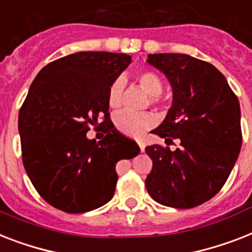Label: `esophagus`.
<instances>
[{"instance_id":"esophagus-1","label":"esophagus","mask_w":252,"mask_h":252,"mask_svg":"<svg viewBox=\"0 0 252 252\" xmlns=\"http://www.w3.org/2000/svg\"><path fill=\"white\" fill-rule=\"evenodd\" d=\"M137 144H138V146H140L141 151H144V150H145V145H144V142H142V141H138Z\"/></svg>"}]
</instances>
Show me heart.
<instances>
[{
	"label": "heart",
	"mask_w": 252,
	"mask_h": 252,
	"mask_svg": "<svg viewBox=\"0 0 252 252\" xmlns=\"http://www.w3.org/2000/svg\"><path fill=\"white\" fill-rule=\"evenodd\" d=\"M136 79L140 87L151 95L153 105L160 102V94L163 92V81L158 73L153 69H141L136 73ZM126 88V80L122 76L116 77L108 88V105L112 108H119L123 103V94ZM115 126L126 136H140L141 133L155 124V118L149 112H134L129 110L118 112L115 115Z\"/></svg>",
	"instance_id": "heart-1"
}]
</instances>
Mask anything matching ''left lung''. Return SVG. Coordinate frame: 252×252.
Wrapping results in <instances>:
<instances>
[{
    "label": "left lung",
    "instance_id": "8db88e82",
    "mask_svg": "<svg viewBox=\"0 0 252 252\" xmlns=\"http://www.w3.org/2000/svg\"><path fill=\"white\" fill-rule=\"evenodd\" d=\"M173 89V103L153 133L172 145L145 149L153 169L145 185L163 206L193 208L220 191L242 146L241 110L228 81L211 63L188 54H149Z\"/></svg>",
    "mask_w": 252,
    "mask_h": 252
}]
</instances>
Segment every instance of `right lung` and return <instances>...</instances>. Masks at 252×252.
Here are the masks:
<instances>
[{"instance_id":"right-lung-1","label":"right lung","mask_w":252,"mask_h":252,"mask_svg":"<svg viewBox=\"0 0 252 252\" xmlns=\"http://www.w3.org/2000/svg\"><path fill=\"white\" fill-rule=\"evenodd\" d=\"M130 61L116 53H75L46 64L31 84L18 123L22 159L34 189L61 211L81 214L107 203L116 163L140 153L108 112V88ZM91 125L104 126L103 140H87Z\"/></svg>"}]
</instances>
